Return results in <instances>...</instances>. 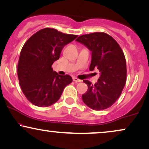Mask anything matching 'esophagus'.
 Instances as JSON below:
<instances>
[{
  "label": "esophagus",
  "mask_w": 149,
  "mask_h": 149,
  "mask_svg": "<svg viewBox=\"0 0 149 149\" xmlns=\"http://www.w3.org/2000/svg\"><path fill=\"white\" fill-rule=\"evenodd\" d=\"M73 80L74 82H81V80H79L78 79V78H77L76 77H73Z\"/></svg>",
  "instance_id": "1"
}]
</instances>
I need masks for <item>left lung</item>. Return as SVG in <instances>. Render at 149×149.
<instances>
[{
    "label": "left lung",
    "instance_id": "1",
    "mask_svg": "<svg viewBox=\"0 0 149 149\" xmlns=\"http://www.w3.org/2000/svg\"><path fill=\"white\" fill-rule=\"evenodd\" d=\"M76 42L92 52L89 70H99L100 77L94 85L84 80L88 90L82 95V101L95 110L108 108L119 98L126 81V62L118 43L104 33L80 36Z\"/></svg>",
    "mask_w": 149,
    "mask_h": 149
}]
</instances>
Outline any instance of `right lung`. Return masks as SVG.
I'll return each instance as SVG.
<instances>
[{"label":"right lung","mask_w":149,"mask_h":149,"mask_svg":"<svg viewBox=\"0 0 149 149\" xmlns=\"http://www.w3.org/2000/svg\"><path fill=\"white\" fill-rule=\"evenodd\" d=\"M77 37L46 28L34 34L23 46L18 78L30 103L39 107L50 106L58 101L64 87L72 82L69 75L60 76L53 71L52 65L60 58L64 46Z\"/></svg>","instance_id":"obj_1"}]
</instances>
